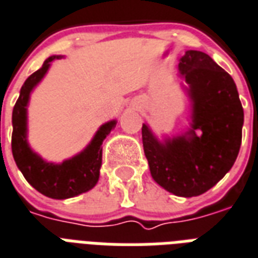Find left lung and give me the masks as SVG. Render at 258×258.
Segmentation results:
<instances>
[{"label":"left lung","instance_id":"left-lung-1","mask_svg":"<svg viewBox=\"0 0 258 258\" xmlns=\"http://www.w3.org/2000/svg\"><path fill=\"white\" fill-rule=\"evenodd\" d=\"M194 103L189 137L157 142L146 124L143 150L157 184L176 196L207 192L223 178L238 157L243 108L229 73L202 51H186L178 63Z\"/></svg>","mask_w":258,"mask_h":258}]
</instances>
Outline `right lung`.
<instances>
[{
	"label": "right lung",
	"mask_w": 258,
	"mask_h": 258,
	"mask_svg": "<svg viewBox=\"0 0 258 258\" xmlns=\"http://www.w3.org/2000/svg\"><path fill=\"white\" fill-rule=\"evenodd\" d=\"M56 56H50L44 60L37 72L25 80L21 86L20 96L13 108L12 123V153L16 165L23 173L25 180L36 190L51 199H69L73 196L92 189L100 176V166L103 160V141L115 128L116 121H109L98 130L89 146L81 154L64 161L63 164H47L37 157L27 145V104L29 93L50 68L51 60Z\"/></svg>",
	"instance_id": "add662e5"
}]
</instances>
